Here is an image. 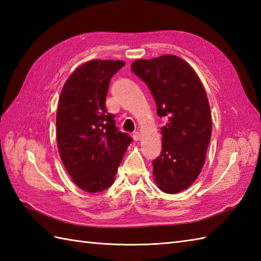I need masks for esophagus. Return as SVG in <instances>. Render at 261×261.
<instances>
[{"mask_svg": "<svg viewBox=\"0 0 261 261\" xmlns=\"http://www.w3.org/2000/svg\"><path fill=\"white\" fill-rule=\"evenodd\" d=\"M132 137H134L135 141H139L141 139V134H140V132L137 131V132H135L134 135H132Z\"/></svg>", "mask_w": 261, "mask_h": 261, "instance_id": "1", "label": "esophagus"}]
</instances>
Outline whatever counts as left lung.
<instances>
[{"label":"left lung","instance_id":"obj_1","mask_svg":"<svg viewBox=\"0 0 261 261\" xmlns=\"http://www.w3.org/2000/svg\"><path fill=\"white\" fill-rule=\"evenodd\" d=\"M131 70L148 85L158 115L167 119L162 153L152 162L154 180L165 193H179L197 178L206 157L212 134L206 92L190 64L173 55L138 59Z\"/></svg>","mask_w":261,"mask_h":261}]
</instances>
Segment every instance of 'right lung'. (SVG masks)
<instances>
[{"instance_id":"obj_1","label":"right lung","mask_w":261,"mask_h":261,"mask_svg":"<svg viewBox=\"0 0 261 261\" xmlns=\"http://www.w3.org/2000/svg\"><path fill=\"white\" fill-rule=\"evenodd\" d=\"M122 60H90L66 81L57 109V145L66 170L88 193L113 184L118 167L132 139L115 126L105 99L112 76Z\"/></svg>"}]
</instances>
